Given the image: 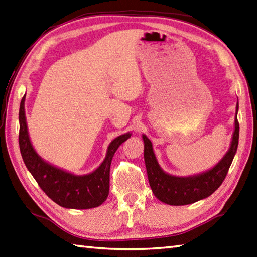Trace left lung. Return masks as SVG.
<instances>
[{
	"label": "left lung",
	"instance_id": "obj_1",
	"mask_svg": "<svg viewBox=\"0 0 257 257\" xmlns=\"http://www.w3.org/2000/svg\"><path fill=\"white\" fill-rule=\"evenodd\" d=\"M237 111L238 101L235 111L234 131L229 151L212 168L197 175L179 177L164 172L157 162L152 142L146 135H142L144 141V161L148 182L153 193L159 201L170 206H186L208 198L218 189L225 178L237 150L240 134Z\"/></svg>",
	"mask_w": 257,
	"mask_h": 257
}]
</instances>
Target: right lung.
Wrapping results in <instances>:
<instances>
[{
    "label": "right lung",
    "mask_w": 257,
    "mask_h": 257,
    "mask_svg": "<svg viewBox=\"0 0 257 257\" xmlns=\"http://www.w3.org/2000/svg\"><path fill=\"white\" fill-rule=\"evenodd\" d=\"M20 150L27 169L43 191L60 207L67 209H92L103 203L110 190L112 158L122 143L131 138L130 132L117 136L107 147L104 161L92 173L76 175L54 166L38 155L28 134L25 115V95L20 105Z\"/></svg>",
    "instance_id": "add662e5"
}]
</instances>
